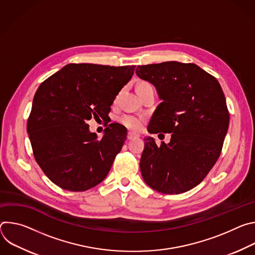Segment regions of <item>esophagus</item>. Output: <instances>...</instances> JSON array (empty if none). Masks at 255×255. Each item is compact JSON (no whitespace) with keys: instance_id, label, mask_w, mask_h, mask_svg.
Returning <instances> with one entry per match:
<instances>
[{"instance_id":"esophagus-1","label":"esophagus","mask_w":255,"mask_h":255,"mask_svg":"<svg viewBox=\"0 0 255 255\" xmlns=\"http://www.w3.org/2000/svg\"><path fill=\"white\" fill-rule=\"evenodd\" d=\"M137 137H139V135H137L135 133H132V132H128V134H127V139L128 140H132V139L137 138Z\"/></svg>"}]
</instances>
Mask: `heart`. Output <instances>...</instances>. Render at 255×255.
I'll use <instances>...</instances> for the list:
<instances>
[{"instance_id": "b5f03b06", "label": "heart", "mask_w": 255, "mask_h": 255, "mask_svg": "<svg viewBox=\"0 0 255 255\" xmlns=\"http://www.w3.org/2000/svg\"><path fill=\"white\" fill-rule=\"evenodd\" d=\"M141 85H149V84H146V83H142L140 84L139 86ZM119 122L125 126L126 128L128 129H131V130H134V131H138L141 129L142 127V124H143V119L142 118H139L137 116H134V115H130V114H125L123 116H121L119 118Z\"/></svg>"}]
</instances>
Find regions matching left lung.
Instances as JSON below:
<instances>
[{
	"label": "left lung",
	"instance_id": "1",
	"mask_svg": "<svg viewBox=\"0 0 255 255\" xmlns=\"http://www.w3.org/2000/svg\"><path fill=\"white\" fill-rule=\"evenodd\" d=\"M136 75L152 84L162 101L149 133H171L170 141L144 139L142 177L162 194H181L198 186L219 158L229 126L224 93L216 78L194 63L166 61L138 65Z\"/></svg>",
	"mask_w": 255,
	"mask_h": 255
}]
</instances>
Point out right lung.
<instances>
[{"mask_svg": "<svg viewBox=\"0 0 255 255\" xmlns=\"http://www.w3.org/2000/svg\"><path fill=\"white\" fill-rule=\"evenodd\" d=\"M135 67L69 63L36 91L27 132L36 161L59 188L84 192L110 171L127 130L112 123L98 139L87 121L108 117Z\"/></svg>", "mask_w": 255, "mask_h": 255, "instance_id": "obj_1", "label": "right lung"}]
</instances>
